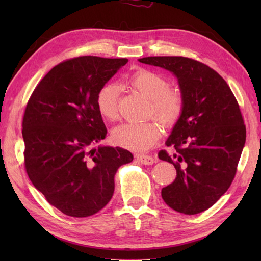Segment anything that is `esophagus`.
<instances>
[{"instance_id":"34e87169","label":"esophagus","mask_w":261,"mask_h":261,"mask_svg":"<svg viewBox=\"0 0 261 261\" xmlns=\"http://www.w3.org/2000/svg\"><path fill=\"white\" fill-rule=\"evenodd\" d=\"M136 159L143 165H152L153 164V158L151 156H148V154H136Z\"/></svg>"}]
</instances>
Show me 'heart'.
I'll return each mask as SVG.
<instances>
[{
  "instance_id": "obj_1",
  "label": "heart",
  "mask_w": 261,
  "mask_h": 261,
  "mask_svg": "<svg viewBox=\"0 0 261 261\" xmlns=\"http://www.w3.org/2000/svg\"><path fill=\"white\" fill-rule=\"evenodd\" d=\"M129 85L149 98L148 116H154L166 127L174 126L184 112L185 98L179 88L168 87L169 83L156 71L141 69L132 75ZM119 88L107 83L98 88L95 104L104 119L114 121L119 116ZM113 141L132 151H146L160 138V129L153 120L142 123H123L112 134Z\"/></svg>"
}]
</instances>
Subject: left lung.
<instances>
[{"mask_svg": "<svg viewBox=\"0 0 261 261\" xmlns=\"http://www.w3.org/2000/svg\"><path fill=\"white\" fill-rule=\"evenodd\" d=\"M140 63L177 76L185 98L179 121L166 141L173 154L158 152L174 165L176 178L162 190L169 207L193 215L219 201L234 179L246 142V125L230 86L214 69L180 56L145 57Z\"/></svg>", "mask_w": 261, "mask_h": 261, "instance_id": "left-lung-1", "label": "left lung"}]
</instances>
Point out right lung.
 Here are the masks:
<instances>
[{
  "instance_id": "right-lung-1",
  "label": "right lung",
  "mask_w": 261,
  "mask_h": 261,
  "mask_svg": "<svg viewBox=\"0 0 261 261\" xmlns=\"http://www.w3.org/2000/svg\"><path fill=\"white\" fill-rule=\"evenodd\" d=\"M127 59L81 56L55 66L32 92L22 121L24 168L47 202L87 218L112 198L114 176L134 160L120 147L91 146L107 136L95 97Z\"/></svg>"
}]
</instances>
